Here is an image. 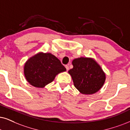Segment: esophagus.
I'll use <instances>...</instances> for the list:
<instances>
[{
    "mask_svg": "<svg viewBox=\"0 0 130 130\" xmlns=\"http://www.w3.org/2000/svg\"><path fill=\"white\" fill-rule=\"evenodd\" d=\"M65 68H66V70L67 71L69 70V67L68 66V65H65Z\"/></svg>",
    "mask_w": 130,
    "mask_h": 130,
    "instance_id": "34e87169",
    "label": "esophagus"
}]
</instances>
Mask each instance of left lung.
I'll use <instances>...</instances> for the list:
<instances>
[{"instance_id": "left-lung-1", "label": "left lung", "mask_w": 130, "mask_h": 130, "mask_svg": "<svg viewBox=\"0 0 130 130\" xmlns=\"http://www.w3.org/2000/svg\"><path fill=\"white\" fill-rule=\"evenodd\" d=\"M73 68L68 73L74 86L83 94H92L104 85L106 75L100 65L91 58L80 57L73 61Z\"/></svg>"}]
</instances>
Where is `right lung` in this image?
Wrapping results in <instances>:
<instances>
[{"instance_id":"add662e5","label":"right lung","mask_w":130,"mask_h":130,"mask_svg":"<svg viewBox=\"0 0 130 130\" xmlns=\"http://www.w3.org/2000/svg\"><path fill=\"white\" fill-rule=\"evenodd\" d=\"M66 68L56 57L51 53H39L30 57L24 65V73L32 86L43 88L55 79L57 74Z\"/></svg>"}]
</instances>
